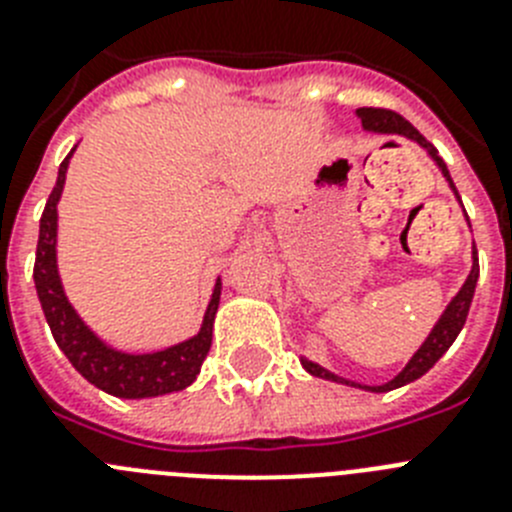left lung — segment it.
Returning <instances> with one entry per match:
<instances>
[{
    "instance_id": "8db88e82",
    "label": "left lung",
    "mask_w": 512,
    "mask_h": 512,
    "mask_svg": "<svg viewBox=\"0 0 512 512\" xmlns=\"http://www.w3.org/2000/svg\"><path fill=\"white\" fill-rule=\"evenodd\" d=\"M356 115H359V120H361V125H364L366 133L400 135V138H408V140H413V143H418V146L433 158V164L438 166V171L443 174V179L449 182V189L454 192V197L459 200V205H461V197H459V192H456L454 179H451L449 169H446V164H443V158L438 156L436 148H433L431 143H428V140H425L423 135H420L418 130H415L413 125L405 120V117H400L397 112H392V110H379V107H359V110H356ZM461 210H464V207H461ZM464 217H467V212H464ZM467 223H469V217H467ZM469 228H472V225H469ZM477 279H479V259H477V246H474V241H472V269H469V277L464 279V284H461L459 292L451 297V302L446 305V310L441 312V318L436 320V325H433L431 333L425 336V341L420 343V348L413 354V359L402 366V372L395 374L390 382H384V384L354 382V379L338 377V374L328 372L325 366L315 364V361L305 359V356L300 359V364L305 366V372L312 374V377L330 379V382L346 384V387H359V390H366V392H390V390H397V387H405V384H410V382H415V379L423 377L428 369H433V366H436V361L441 359V356L451 348V343L456 341V336H459L461 328H464V323H467V315H469V307H472V300H474V287H477Z\"/></svg>"
}]
</instances>
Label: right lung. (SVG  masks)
I'll list each match as a JSON object with an SVG mask.
<instances>
[{"instance_id": "add662e5", "label": "right lung", "mask_w": 512, "mask_h": 512, "mask_svg": "<svg viewBox=\"0 0 512 512\" xmlns=\"http://www.w3.org/2000/svg\"><path fill=\"white\" fill-rule=\"evenodd\" d=\"M74 151L76 148H71L69 156L58 166L56 187L45 202L43 217H40L38 251H35V289H38L40 307L51 325L53 338L66 354V359L74 364L76 372L107 395L122 397V400H143V397L184 390L197 379L202 361L212 346V323H215V312L220 305L223 282L220 279L215 282L200 330L187 341L174 343L161 351H151V354H128V351L104 343L74 310L63 292L61 274H58V202H61L66 171H69Z\"/></svg>"}]
</instances>
